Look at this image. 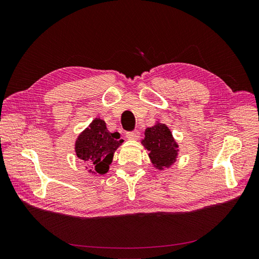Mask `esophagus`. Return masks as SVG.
I'll return each instance as SVG.
<instances>
[{"label":"esophagus","mask_w":259,"mask_h":259,"mask_svg":"<svg viewBox=\"0 0 259 259\" xmlns=\"http://www.w3.org/2000/svg\"><path fill=\"white\" fill-rule=\"evenodd\" d=\"M140 133L138 131H133V132H127L126 133V137L131 140H137L139 138Z\"/></svg>","instance_id":"34e87169"}]
</instances>
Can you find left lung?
Here are the masks:
<instances>
[{
  "label": "left lung",
  "mask_w": 259,
  "mask_h": 259,
  "mask_svg": "<svg viewBox=\"0 0 259 259\" xmlns=\"http://www.w3.org/2000/svg\"><path fill=\"white\" fill-rule=\"evenodd\" d=\"M142 144L149 151V158L155 168L162 170L176 162L178 145L165 124L156 122L153 126L146 128Z\"/></svg>",
  "instance_id": "8db88e82"
}]
</instances>
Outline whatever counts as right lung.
<instances>
[{"label":"right lung","instance_id":"add662e5","mask_svg":"<svg viewBox=\"0 0 259 259\" xmlns=\"http://www.w3.org/2000/svg\"><path fill=\"white\" fill-rule=\"evenodd\" d=\"M122 143L119 133H110L106 122L96 117L76 138L74 149L89 173L104 175L109 170L113 154Z\"/></svg>","mask_w":259,"mask_h":259}]
</instances>
